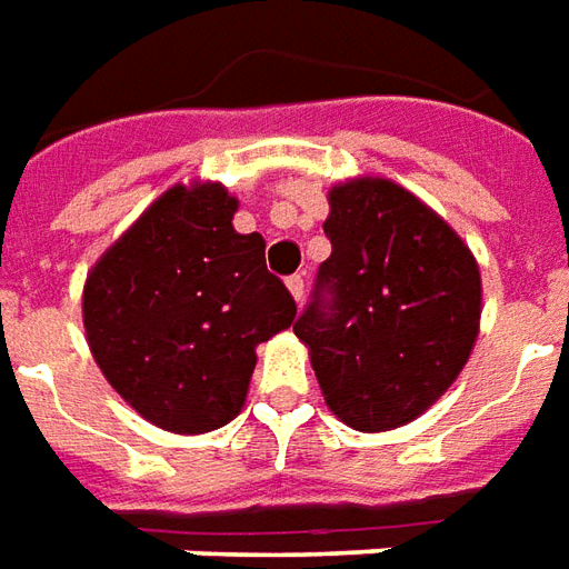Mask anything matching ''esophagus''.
<instances>
[{
  "instance_id": "1",
  "label": "esophagus",
  "mask_w": 569,
  "mask_h": 569,
  "mask_svg": "<svg viewBox=\"0 0 569 569\" xmlns=\"http://www.w3.org/2000/svg\"><path fill=\"white\" fill-rule=\"evenodd\" d=\"M286 286H289V292L296 301H305V273H292V277H286Z\"/></svg>"
}]
</instances>
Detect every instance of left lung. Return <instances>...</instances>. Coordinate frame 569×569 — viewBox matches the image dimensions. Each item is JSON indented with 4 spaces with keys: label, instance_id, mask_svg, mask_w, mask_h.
Masks as SVG:
<instances>
[{
    "label": "left lung",
    "instance_id": "obj_1",
    "mask_svg": "<svg viewBox=\"0 0 569 569\" xmlns=\"http://www.w3.org/2000/svg\"><path fill=\"white\" fill-rule=\"evenodd\" d=\"M322 261L296 335L347 427H402L439 399L469 359L481 277L460 237L406 188L357 179L329 194Z\"/></svg>",
    "mask_w": 569,
    "mask_h": 569
}]
</instances>
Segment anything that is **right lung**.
Masks as SVG:
<instances>
[{
	"mask_svg": "<svg viewBox=\"0 0 569 569\" xmlns=\"http://www.w3.org/2000/svg\"><path fill=\"white\" fill-rule=\"evenodd\" d=\"M222 186L170 188L93 264L88 345L106 381L170 432H210L247 399L256 347L296 320L264 264V237L237 234Z\"/></svg>",
	"mask_w": 569,
	"mask_h": 569,
	"instance_id": "right-lung-1",
	"label": "right lung"
}]
</instances>
